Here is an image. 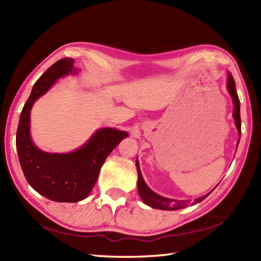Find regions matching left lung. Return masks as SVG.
Returning a JSON list of instances; mask_svg holds the SVG:
<instances>
[{
  "mask_svg": "<svg viewBox=\"0 0 261 261\" xmlns=\"http://www.w3.org/2000/svg\"><path fill=\"white\" fill-rule=\"evenodd\" d=\"M227 91L228 94L231 95L232 100H233V119L234 122H236V126L239 132V140H238V145L237 148L239 146V141H240V137H241V115H240V99L239 96L237 93L236 89V81L233 79V75L228 72L227 75ZM136 166H137V171H138V193H139L140 198L142 199V201L146 205L150 206L151 208L155 209H162V211H177V209H183L188 207L189 205H196V203L202 201L203 199L207 198L211 193L213 192V190L211 192H208L207 195L199 197L195 200H176V199H171V198H165L158 193L154 192L151 189L146 185V182L142 177L140 167H139V162L138 160L136 161Z\"/></svg>",
  "mask_w": 261,
  "mask_h": 261,
  "instance_id": "1",
  "label": "left lung"
}]
</instances>
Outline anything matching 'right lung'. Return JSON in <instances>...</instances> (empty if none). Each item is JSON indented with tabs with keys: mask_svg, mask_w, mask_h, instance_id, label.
Masks as SVG:
<instances>
[{
	"mask_svg": "<svg viewBox=\"0 0 261 261\" xmlns=\"http://www.w3.org/2000/svg\"><path fill=\"white\" fill-rule=\"evenodd\" d=\"M73 62L68 58L59 60L36 81L20 114L15 139L25 180L39 195L56 202H78L88 197L107 156L129 136L115 127H101L86 144L70 152H46L34 144L30 111L59 79L78 74Z\"/></svg>",
	"mask_w": 261,
	"mask_h": 261,
	"instance_id": "1",
	"label": "right lung"
}]
</instances>
